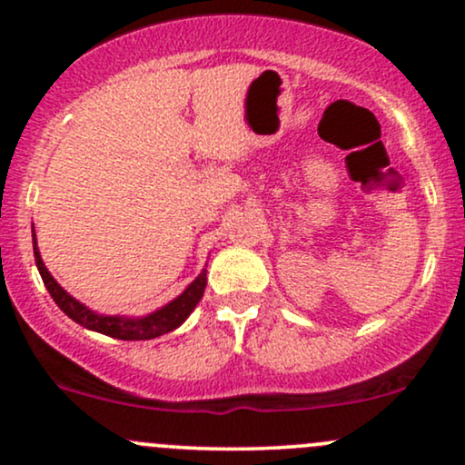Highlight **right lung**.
Masks as SVG:
<instances>
[{
	"label": "right lung",
	"mask_w": 465,
	"mask_h": 465,
	"mask_svg": "<svg viewBox=\"0 0 465 465\" xmlns=\"http://www.w3.org/2000/svg\"><path fill=\"white\" fill-rule=\"evenodd\" d=\"M35 238V262L39 269L41 280L47 288V292L52 295V300L56 302V306L67 314L72 322L83 325V328L94 330V332L106 334L111 339L120 341H148L157 339V336L173 332L177 330L185 319L190 317V312L194 311L196 303L201 302L203 292H205L207 284V269H203L199 277H196L192 284L181 292L179 297H174L173 302H168L165 306L157 308L154 312L143 314V317H124V314H100L87 308L84 303H80L76 297H72L58 282L52 277L50 271L45 269L44 260H41L39 247H36V236Z\"/></svg>",
	"instance_id": "1"
}]
</instances>
